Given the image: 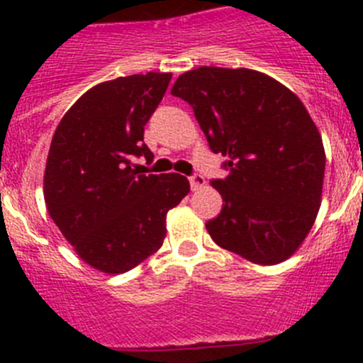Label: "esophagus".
Listing matches in <instances>:
<instances>
[{
  "instance_id": "esophagus-1",
  "label": "esophagus",
  "mask_w": 363,
  "mask_h": 363,
  "mask_svg": "<svg viewBox=\"0 0 363 363\" xmlns=\"http://www.w3.org/2000/svg\"><path fill=\"white\" fill-rule=\"evenodd\" d=\"M189 184H191L193 191H196V189H200L205 184V177H203V175H200V174L191 175V177H189Z\"/></svg>"
}]
</instances>
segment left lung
I'll use <instances>...</instances> for the list:
<instances>
[{
    "mask_svg": "<svg viewBox=\"0 0 363 363\" xmlns=\"http://www.w3.org/2000/svg\"><path fill=\"white\" fill-rule=\"evenodd\" d=\"M172 94L228 158V177L212 181L223 196L205 223L212 240L256 265L290 258L316 221L325 177L323 140L300 98L262 72L219 67L182 73Z\"/></svg>",
    "mask_w": 363,
    "mask_h": 363,
    "instance_id": "1",
    "label": "left lung"
}]
</instances>
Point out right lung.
<instances>
[{"label": "right lung", "mask_w": 363, "mask_h": 363, "mask_svg": "<svg viewBox=\"0 0 363 363\" xmlns=\"http://www.w3.org/2000/svg\"><path fill=\"white\" fill-rule=\"evenodd\" d=\"M172 73L117 77L82 94L54 131L43 174L50 218L80 259L105 274L135 269L163 246L167 212L189 193L179 174H142L152 161L144 126Z\"/></svg>", "instance_id": "1"}]
</instances>
